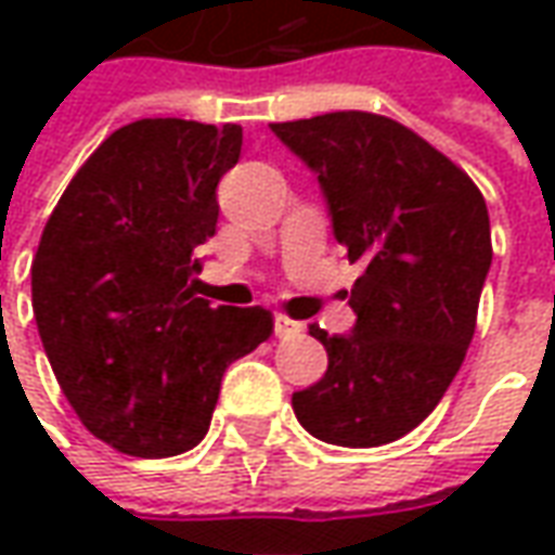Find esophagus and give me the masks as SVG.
Listing matches in <instances>:
<instances>
[{
	"mask_svg": "<svg viewBox=\"0 0 555 555\" xmlns=\"http://www.w3.org/2000/svg\"><path fill=\"white\" fill-rule=\"evenodd\" d=\"M300 330H302V324L291 321V318H285V314H276V321H273V333H276L279 338L300 336Z\"/></svg>",
	"mask_w": 555,
	"mask_h": 555,
	"instance_id": "1",
	"label": "esophagus"
}]
</instances>
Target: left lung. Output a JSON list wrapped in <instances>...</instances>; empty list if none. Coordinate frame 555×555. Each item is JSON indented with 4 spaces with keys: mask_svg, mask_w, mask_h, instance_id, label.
<instances>
[{
    "mask_svg": "<svg viewBox=\"0 0 555 555\" xmlns=\"http://www.w3.org/2000/svg\"><path fill=\"white\" fill-rule=\"evenodd\" d=\"M270 130L318 175L336 241L365 267L350 288V336L309 326L330 365L291 404L318 440L386 446L440 404L473 341L493 258L485 195L386 115L348 109Z\"/></svg>",
    "mask_w": 555,
    "mask_h": 555,
    "instance_id": "8db88e82",
    "label": "left lung"
}]
</instances>
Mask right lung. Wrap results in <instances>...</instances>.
Masks as SVG:
<instances>
[{
	"mask_svg": "<svg viewBox=\"0 0 555 555\" xmlns=\"http://www.w3.org/2000/svg\"><path fill=\"white\" fill-rule=\"evenodd\" d=\"M241 125L142 118L67 183L31 261V309L82 425L133 457L205 440L231 362L273 333L261 306L195 297V246L217 234V183Z\"/></svg>",
	"mask_w": 555,
	"mask_h": 555,
	"instance_id": "1",
	"label": "right lung"
}]
</instances>
